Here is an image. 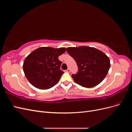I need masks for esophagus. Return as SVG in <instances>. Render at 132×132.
<instances>
[{
  "label": "esophagus",
  "instance_id": "34e87169",
  "mask_svg": "<svg viewBox=\"0 0 132 132\" xmlns=\"http://www.w3.org/2000/svg\"><path fill=\"white\" fill-rule=\"evenodd\" d=\"M67 71L68 73H69L70 71V68H68L67 69Z\"/></svg>",
  "mask_w": 132,
  "mask_h": 132
}]
</instances>
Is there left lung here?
Listing matches in <instances>:
<instances>
[{
    "label": "left lung",
    "instance_id": "1",
    "mask_svg": "<svg viewBox=\"0 0 132 132\" xmlns=\"http://www.w3.org/2000/svg\"><path fill=\"white\" fill-rule=\"evenodd\" d=\"M67 52L77 64L78 73L71 77L78 84L87 88L93 87L106 77L110 61L102 51L94 47L81 46L68 47Z\"/></svg>",
    "mask_w": 132,
    "mask_h": 132
}]
</instances>
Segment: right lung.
Masks as SVG:
<instances>
[{"label": "right lung", "instance_id": "1", "mask_svg": "<svg viewBox=\"0 0 132 132\" xmlns=\"http://www.w3.org/2000/svg\"><path fill=\"white\" fill-rule=\"evenodd\" d=\"M65 48L39 47L25 58L23 70L29 81L36 88L48 89L59 81L63 71L60 69L62 62L58 57Z\"/></svg>", "mask_w": 132, "mask_h": 132}]
</instances>
